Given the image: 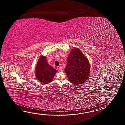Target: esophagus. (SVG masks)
Here are the masks:
<instances>
[{
    "label": "esophagus",
    "mask_w": 125,
    "mask_h": 125,
    "mask_svg": "<svg viewBox=\"0 0 125 125\" xmlns=\"http://www.w3.org/2000/svg\"><path fill=\"white\" fill-rule=\"evenodd\" d=\"M59 69L60 71H62V68L61 66H59Z\"/></svg>",
    "instance_id": "esophagus-1"
}]
</instances>
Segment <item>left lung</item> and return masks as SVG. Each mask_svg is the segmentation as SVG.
Wrapping results in <instances>:
<instances>
[{
    "label": "left lung",
    "mask_w": 125,
    "mask_h": 125,
    "mask_svg": "<svg viewBox=\"0 0 125 125\" xmlns=\"http://www.w3.org/2000/svg\"><path fill=\"white\" fill-rule=\"evenodd\" d=\"M65 72L70 82L78 85L85 82L90 72V63L82 52L74 48L70 53Z\"/></svg>",
    "instance_id": "left-lung-1"
}]
</instances>
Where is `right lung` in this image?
I'll use <instances>...</instances> for the list:
<instances>
[{"label": "right lung", "mask_w": 125, "mask_h": 125, "mask_svg": "<svg viewBox=\"0 0 125 125\" xmlns=\"http://www.w3.org/2000/svg\"><path fill=\"white\" fill-rule=\"evenodd\" d=\"M56 73V70L48 64L45 56H41L36 66V76L39 81L43 84L49 83Z\"/></svg>", "instance_id": "right-lung-1"}]
</instances>
